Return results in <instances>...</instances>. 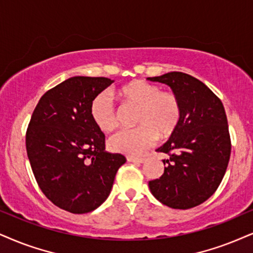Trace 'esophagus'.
Wrapping results in <instances>:
<instances>
[{"label":"esophagus","mask_w":253,"mask_h":253,"mask_svg":"<svg viewBox=\"0 0 253 253\" xmlns=\"http://www.w3.org/2000/svg\"><path fill=\"white\" fill-rule=\"evenodd\" d=\"M127 162H133V163H143L145 161L144 157L142 156H138V157H135V156H126Z\"/></svg>","instance_id":"1"}]
</instances>
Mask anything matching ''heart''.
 Masks as SVG:
<instances>
[{
	"label": "heart",
	"mask_w": 253,
	"mask_h": 253,
	"mask_svg": "<svg viewBox=\"0 0 253 253\" xmlns=\"http://www.w3.org/2000/svg\"><path fill=\"white\" fill-rule=\"evenodd\" d=\"M116 95L126 104L137 107L135 123L138 126L114 133L108 142L112 151L138 155L154 144L157 136L168 138L178 127L183 108L176 92L162 90L148 81L136 80L117 89ZM90 115L103 132L111 131L117 124L116 108L107 93H99L92 99Z\"/></svg>",
	"instance_id": "obj_1"
}]
</instances>
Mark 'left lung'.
Masks as SVG:
<instances>
[{"label": "left lung", "instance_id": "8db88e82", "mask_svg": "<svg viewBox=\"0 0 253 253\" xmlns=\"http://www.w3.org/2000/svg\"><path fill=\"white\" fill-rule=\"evenodd\" d=\"M149 80L171 86L183 108L177 130L157 149L169 155L164 173L149 188L167 207L195 208L213 195L229 164L231 138L223 103L204 83L180 71Z\"/></svg>", "mask_w": 253, "mask_h": 253}]
</instances>
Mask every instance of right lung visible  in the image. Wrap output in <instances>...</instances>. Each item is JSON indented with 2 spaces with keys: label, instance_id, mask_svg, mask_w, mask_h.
<instances>
[{
  "label": "right lung",
  "instance_id": "add662e5",
  "mask_svg": "<svg viewBox=\"0 0 253 253\" xmlns=\"http://www.w3.org/2000/svg\"><path fill=\"white\" fill-rule=\"evenodd\" d=\"M112 83L107 77L75 76L48 90L26 132L31 170L56 207L88 213L108 198L126 157L105 152V135L90 115L92 99Z\"/></svg>",
  "mask_w": 253,
  "mask_h": 253
}]
</instances>
